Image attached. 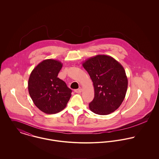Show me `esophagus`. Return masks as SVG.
Instances as JSON below:
<instances>
[{"label":"esophagus","instance_id":"obj_1","mask_svg":"<svg viewBox=\"0 0 159 159\" xmlns=\"http://www.w3.org/2000/svg\"><path fill=\"white\" fill-rule=\"evenodd\" d=\"M74 91H75V93H81V92L82 89H75Z\"/></svg>","mask_w":159,"mask_h":159}]
</instances>
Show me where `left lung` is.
<instances>
[{"label":"left lung","instance_id":"1","mask_svg":"<svg viewBox=\"0 0 159 159\" xmlns=\"http://www.w3.org/2000/svg\"><path fill=\"white\" fill-rule=\"evenodd\" d=\"M94 88V98L89 103L91 111L107 115L122 104L127 92L128 80L122 66L111 56L97 55L83 63Z\"/></svg>","mask_w":159,"mask_h":159}]
</instances>
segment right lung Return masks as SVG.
<instances>
[{"label":"right lung","mask_w":159,"mask_h":159,"mask_svg":"<svg viewBox=\"0 0 159 159\" xmlns=\"http://www.w3.org/2000/svg\"><path fill=\"white\" fill-rule=\"evenodd\" d=\"M62 64L57 60L46 59L32 71L28 81L29 95L35 106L46 114H56L64 110L72 91L57 78Z\"/></svg>","instance_id":"add662e5"}]
</instances>
